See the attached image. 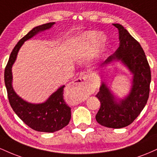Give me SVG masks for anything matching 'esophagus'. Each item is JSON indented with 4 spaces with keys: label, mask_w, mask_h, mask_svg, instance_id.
<instances>
[{
    "label": "esophagus",
    "mask_w": 157,
    "mask_h": 157,
    "mask_svg": "<svg viewBox=\"0 0 157 157\" xmlns=\"http://www.w3.org/2000/svg\"><path fill=\"white\" fill-rule=\"evenodd\" d=\"M89 77L90 76L89 75H87V74H81L80 76L77 77L75 81H73V82H71V84L70 85V90H71V91H77L78 89H80V88L86 87V81L88 78H89Z\"/></svg>",
    "instance_id": "obj_1"
}]
</instances>
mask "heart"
Segmentation results:
<instances>
[{
	"label": "heart",
	"instance_id": "heart-1",
	"mask_svg": "<svg viewBox=\"0 0 157 157\" xmlns=\"http://www.w3.org/2000/svg\"><path fill=\"white\" fill-rule=\"evenodd\" d=\"M100 35L97 32H88L83 34L82 37H80V41L82 47L86 49H90L99 38Z\"/></svg>",
	"mask_w": 157,
	"mask_h": 157
}]
</instances>
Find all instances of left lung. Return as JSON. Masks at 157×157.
Here are the masks:
<instances>
[{
  "instance_id": "1",
  "label": "left lung",
  "mask_w": 157,
  "mask_h": 157,
  "mask_svg": "<svg viewBox=\"0 0 157 157\" xmlns=\"http://www.w3.org/2000/svg\"><path fill=\"white\" fill-rule=\"evenodd\" d=\"M119 30L120 46L102 65L120 60L134 75L132 87L127 97L117 101L109 88L102 82L96 97L100 108L96 120L102 126L121 128L129 125L146 105L150 91L151 68L142 46L122 25L113 23Z\"/></svg>"
}]
</instances>
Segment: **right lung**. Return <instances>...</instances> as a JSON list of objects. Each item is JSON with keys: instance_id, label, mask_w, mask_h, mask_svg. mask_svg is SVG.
<instances>
[{"instance_id": "obj_1", "label": "right lung", "mask_w": 157, "mask_h": 157, "mask_svg": "<svg viewBox=\"0 0 157 157\" xmlns=\"http://www.w3.org/2000/svg\"><path fill=\"white\" fill-rule=\"evenodd\" d=\"M55 23H48L36 26L20 40L11 52L4 71L5 86L11 107L26 125L33 130L40 132L52 133L60 130L67 125L71 120V108L68 106L63 99L65 86L59 88L45 102L40 104L29 103L21 98L12 88V67L23 43L38 32L50 29Z\"/></svg>"}]
</instances>
